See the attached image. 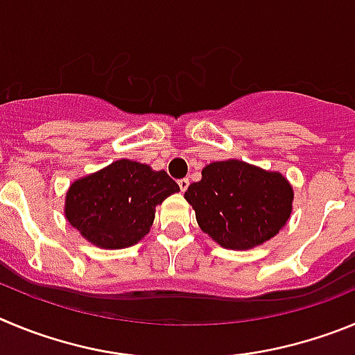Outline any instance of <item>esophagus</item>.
<instances>
[{
	"instance_id": "1",
	"label": "esophagus",
	"mask_w": 355,
	"mask_h": 355,
	"mask_svg": "<svg viewBox=\"0 0 355 355\" xmlns=\"http://www.w3.org/2000/svg\"><path fill=\"white\" fill-rule=\"evenodd\" d=\"M178 187H180V191L184 193V191L189 187V178H180V180H178Z\"/></svg>"
}]
</instances>
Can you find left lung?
Instances as JSON below:
<instances>
[{"instance_id":"8db88e82","label":"left lung","mask_w":355,"mask_h":355,"mask_svg":"<svg viewBox=\"0 0 355 355\" xmlns=\"http://www.w3.org/2000/svg\"><path fill=\"white\" fill-rule=\"evenodd\" d=\"M184 198L201 232L221 248L244 251L270 241L286 225L293 187L279 171L226 159L207 164Z\"/></svg>"}]
</instances>
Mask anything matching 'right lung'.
<instances>
[{"label": "right lung", "instance_id": "add662e5", "mask_svg": "<svg viewBox=\"0 0 355 355\" xmlns=\"http://www.w3.org/2000/svg\"><path fill=\"white\" fill-rule=\"evenodd\" d=\"M178 191L166 171L120 159L72 182L63 212L85 241L102 249H123L148 235L155 207Z\"/></svg>", "mask_w": 355, "mask_h": 355}]
</instances>
